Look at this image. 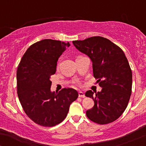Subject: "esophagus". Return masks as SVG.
Masks as SVG:
<instances>
[{
    "label": "esophagus",
    "mask_w": 146,
    "mask_h": 146,
    "mask_svg": "<svg viewBox=\"0 0 146 146\" xmlns=\"http://www.w3.org/2000/svg\"><path fill=\"white\" fill-rule=\"evenodd\" d=\"M78 94H79V98H85L84 93L82 91H80V92H79Z\"/></svg>",
    "instance_id": "34e87169"
}]
</instances>
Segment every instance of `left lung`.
I'll return each instance as SVG.
<instances>
[{"instance_id": "8db88e82", "label": "left lung", "mask_w": 146, "mask_h": 146, "mask_svg": "<svg viewBox=\"0 0 146 146\" xmlns=\"http://www.w3.org/2000/svg\"><path fill=\"white\" fill-rule=\"evenodd\" d=\"M73 44L90 58L93 76L102 88L95 95L90 90L85 93L95 102L94 106L86 111L87 117L99 124L115 121L124 112L132 93V71L124 53L101 36L75 40Z\"/></svg>"}]
</instances>
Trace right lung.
Returning <instances> with one entry per match:
<instances>
[{"instance_id":"1","label":"right lung","mask_w":146,"mask_h":146,"mask_svg":"<svg viewBox=\"0 0 146 146\" xmlns=\"http://www.w3.org/2000/svg\"><path fill=\"white\" fill-rule=\"evenodd\" d=\"M69 42L44 39L28 48L17 69V93L25 113L42 126H54L66 118L70 105L78 98L73 88L51 91V76Z\"/></svg>"}]
</instances>
